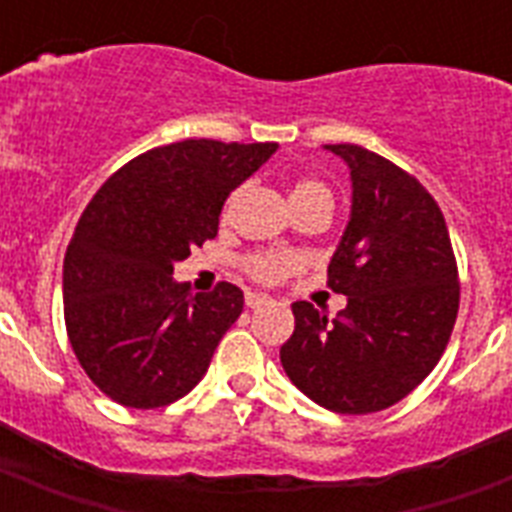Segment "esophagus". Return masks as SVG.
<instances>
[{
    "label": "esophagus",
    "instance_id": "esophagus-1",
    "mask_svg": "<svg viewBox=\"0 0 512 512\" xmlns=\"http://www.w3.org/2000/svg\"><path fill=\"white\" fill-rule=\"evenodd\" d=\"M271 303V297L265 295V292H247V308H263V305Z\"/></svg>",
    "mask_w": 512,
    "mask_h": 512
}]
</instances>
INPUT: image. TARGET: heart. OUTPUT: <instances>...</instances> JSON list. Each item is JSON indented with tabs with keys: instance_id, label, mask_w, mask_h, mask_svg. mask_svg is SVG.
Wrapping results in <instances>:
<instances>
[{
	"instance_id": "1",
	"label": "heart",
	"mask_w": 512,
	"mask_h": 512,
	"mask_svg": "<svg viewBox=\"0 0 512 512\" xmlns=\"http://www.w3.org/2000/svg\"><path fill=\"white\" fill-rule=\"evenodd\" d=\"M233 199H236V193H233L228 204H225V212L231 209ZM313 199H332V193H329L327 183L319 180V177H300L295 180L292 185V204L300 207L305 201H313ZM244 271L252 276L255 281L260 284H279L289 276V273L297 268V260L289 252H276V249H257V252H249L244 260Z\"/></svg>"
}]
</instances>
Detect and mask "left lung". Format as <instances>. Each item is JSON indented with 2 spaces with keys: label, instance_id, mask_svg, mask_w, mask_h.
Masks as SVG:
<instances>
[{
  "label": "left lung",
  "instance_id": "left-lung-1",
  "mask_svg": "<svg viewBox=\"0 0 512 512\" xmlns=\"http://www.w3.org/2000/svg\"><path fill=\"white\" fill-rule=\"evenodd\" d=\"M353 177V215L327 271L348 297L329 319L292 305L281 345L289 380L324 409L382 412L420 385L444 356L460 311V276L444 212L428 188L361 146H327Z\"/></svg>",
  "mask_w": 512,
  "mask_h": 512
}]
</instances>
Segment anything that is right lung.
<instances>
[{
	"mask_svg": "<svg viewBox=\"0 0 512 512\" xmlns=\"http://www.w3.org/2000/svg\"><path fill=\"white\" fill-rule=\"evenodd\" d=\"M276 143L180 140L135 156L100 185L63 260V316L79 364L111 401L159 409L204 377L244 292L172 281L177 260L217 236L225 199Z\"/></svg>",
	"mask_w": 512,
	"mask_h": 512,
	"instance_id": "obj_1",
	"label": "right lung"
}]
</instances>
